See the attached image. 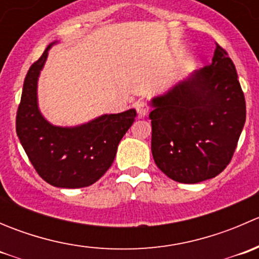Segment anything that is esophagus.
<instances>
[{
  "label": "esophagus",
  "mask_w": 259,
  "mask_h": 259,
  "mask_svg": "<svg viewBox=\"0 0 259 259\" xmlns=\"http://www.w3.org/2000/svg\"><path fill=\"white\" fill-rule=\"evenodd\" d=\"M137 111H138V115H139L140 117H144L149 111L148 104H146L145 101H139V103L137 104Z\"/></svg>",
  "instance_id": "esophagus-1"
}]
</instances>
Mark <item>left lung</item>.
<instances>
[{"label": "left lung", "mask_w": 259, "mask_h": 259, "mask_svg": "<svg viewBox=\"0 0 259 259\" xmlns=\"http://www.w3.org/2000/svg\"><path fill=\"white\" fill-rule=\"evenodd\" d=\"M149 104L151 153L165 176L195 184L224 170L244 126L245 101L236 66L221 46L210 65Z\"/></svg>", "instance_id": "8db88e82"}]
</instances>
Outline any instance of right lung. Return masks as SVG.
<instances>
[{"label":"right lung","instance_id":"add662e5","mask_svg":"<svg viewBox=\"0 0 259 259\" xmlns=\"http://www.w3.org/2000/svg\"><path fill=\"white\" fill-rule=\"evenodd\" d=\"M59 42L50 44L26 75L16 133L38 176L54 187L72 189L89 187L106 173L120 140L134 122L137 110L103 114L75 126L50 122L38 106L37 85L50 49Z\"/></svg>","mask_w":259,"mask_h":259}]
</instances>
